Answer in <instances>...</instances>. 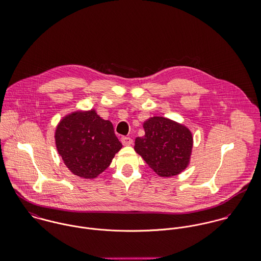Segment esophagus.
Instances as JSON below:
<instances>
[{
	"instance_id": "obj_1",
	"label": "esophagus",
	"mask_w": 261,
	"mask_h": 261,
	"mask_svg": "<svg viewBox=\"0 0 261 261\" xmlns=\"http://www.w3.org/2000/svg\"><path fill=\"white\" fill-rule=\"evenodd\" d=\"M120 141H121V143H122L123 146H129V145L133 144V140H132L129 137H122V138L120 139Z\"/></svg>"
}]
</instances>
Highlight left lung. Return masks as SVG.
Here are the masks:
<instances>
[{
  "instance_id": "8db88e82",
  "label": "left lung",
  "mask_w": 261,
  "mask_h": 261,
  "mask_svg": "<svg viewBox=\"0 0 261 261\" xmlns=\"http://www.w3.org/2000/svg\"><path fill=\"white\" fill-rule=\"evenodd\" d=\"M145 136L137 138L135 151L162 177H171L183 171L192 149L189 129L168 118L155 116L144 123Z\"/></svg>"
}]
</instances>
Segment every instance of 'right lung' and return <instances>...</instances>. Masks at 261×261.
Wrapping results in <instances>:
<instances>
[{
    "mask_svg": "<svg viewBox=\"0 0 261 261\" xmlns=\"http://www.w3.org/2000/svg\"><path fill=\"white\" fill-rule=\"evenodd\" d=\"M56 145L66 166L84 178H95L111 163L122 145L113 125L95 110L74 112L59 123Z\"/></svg>",
    "mask_w": 261,
    "mask_h": 261,
    "instance_id": "1",
    "label": "right lung"
}]
</instances>
